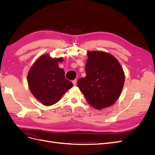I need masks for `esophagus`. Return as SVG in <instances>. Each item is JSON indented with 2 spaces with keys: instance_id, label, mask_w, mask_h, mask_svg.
Here are the masks:
<instances>
[{
  "instance_id": "1",
  "label": "esophagus",
  "mask_w": 155,
  "mask_h": 155,
  "mask_svg": "<svg viewBox=\"0 0 155 155\" xmlns=\"http://www.w3.org/2000/svg\"><path fill=\"white\" fill-rule=\"evenodd\" d=\"M77 81H78L77 79H74V80H73V81H72L73 85H76V83H77Z\"/></svg>"
}]
</instances>
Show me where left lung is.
<instances>
[{"mask_svg": "<svg viewBox=\"0 0 155 155\" xmlns=\"http://www.w3.org/2000/svg\"><path fill=\"white\" fill-rule=\"evenodd\" d=\"M86 76L78 86L87 102L96 109L112 106L118 100L124 85L125 74L113 55L100 51H88Z\"/></svg>", "mask_w": 155, "mask_h": 155, "instance_id": "1", "label": "left lung"}]
</instances>
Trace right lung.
Masks as SVG:
<instances>
[{"label": "right lung", "instance_id": "obj_1", "mask_svg": "<svg viewBox=\"0 0 155 155\" xmlns=\"http://www.w3.org/2000/svg\"><path fill=\"white\" fill-rule=\"evenodd\" d=\"M63 59L52 58L42 55L30 68L28 74V84L33 94L44 105L56 104L68 89L73 87L64 77V70L59 67Z\"/></svg>", "mask_w": 155, "mask_h": 155}]
</instances>
